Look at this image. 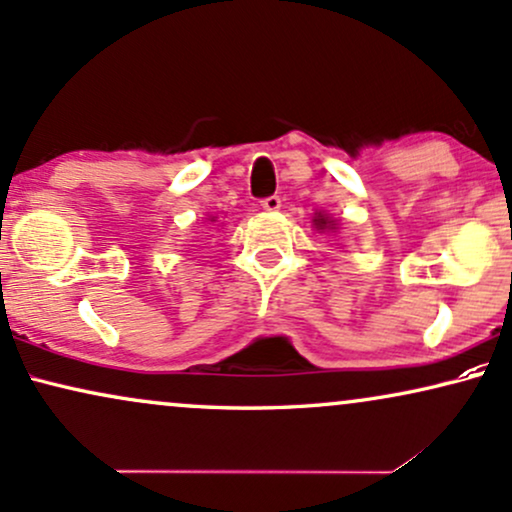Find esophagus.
Returning a JSON list of instances; mask_svg holds the SVG:
<instances>
[{
	"label": "esophagus",
	"instance_id": "obj_1",
	"mask_svg": "<svg viewBox=\"0 0 512 512\" xmlns=\"http://www.w3.org/2000/svg\"><path fill=\"white\" fill-rule=\"evenodd\" d=\"M262 208L269 210V212H276L278 208H281V196H267V198H262Z\"/></svg>",
	"mask_w": 512,
	"mask_h": 512
}]
</instances>
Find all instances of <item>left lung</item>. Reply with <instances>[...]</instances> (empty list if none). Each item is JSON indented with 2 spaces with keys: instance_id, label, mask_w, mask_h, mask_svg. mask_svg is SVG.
I'll use <instances>...</instances> for the list:
<instances>
[{
  "instance_id": "1",
  "label": "left lung",
  "mask_w": 512,
  "mask_h": 512,
  "mask_svg": "<svg viewBox=\"0 0 512 512\" xmlns=\"http://www.w3.org/2000/svg\"><path fill=\"white\" fill-rule=\"evenodd\" d=\"M314 224H316V229H333L331 219H328V217H323V215H316Z\"/></svg>"
}]
</instances>
